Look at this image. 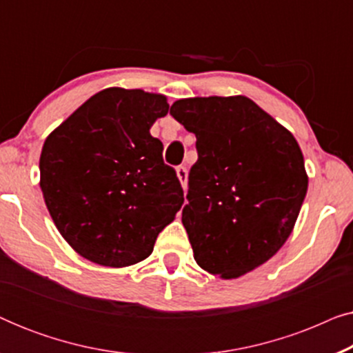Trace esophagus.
Masks as SVG:
<instances>
[{"label": "esophagus", "mask_w": 353, "mask_h": 353, "mask_svg": "<svg viewBox=\"0 0 353 353\" xmlns=\"http://www.w3.org/2000/svg\"><path fill=\"white\" fill-rule=\"evenodd\" d=\"M176 176H178V180H180L181 186L186 190V185H188V168L185 165L176 167Z\"/></svg>", "instance_id": "1"}]
</instances>
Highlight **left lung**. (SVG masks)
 Masks as SVG:
<instances>
[{"instance_id":"left-lung-1","label":"left lung","mask_w":353,"mask_h":353,"mask_svg":"<svg viewBox=\"0 0 353 353\" xmlns=\"http://www.w3.org/2000/svg\"><path fill=\"white\" fill-rule=\"evenodd\" d=\"M170 115L196 134L181 221L194 260L231 279L281 249L305 199L301 148L245 96L175 101Z\"/></svg>"}]
</instances>
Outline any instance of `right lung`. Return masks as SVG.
Listing matches in <instances>:
<instances>
[{
	"mask_svg": "<svg viewBox=\"0 0 353 353\" xmlns=\"http://www.w3.org/2000/svg\"><path fill=\"white\" fill-rule=\"evenodd\" d=\"M168 112L165 96L108 88L46 138L40 186L54 225L75 252L104 267L149 257L181 209L176 172L149 128Z\"/></svg>",
	"mask_w": 353,
	"mask_h": 353,
	"instance_id": "add662e5",
	"label": "right lung"
}]
</instances>
